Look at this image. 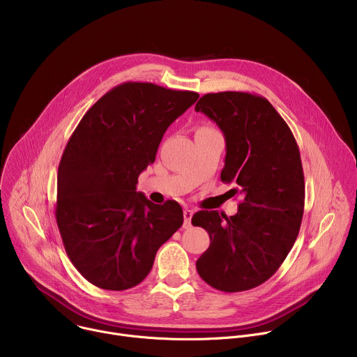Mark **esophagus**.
Wrapping results in <instances>:
<instances>
[{
  "label": "esophagus",
  "instance_id": "esophagus-1",
  "mask_svg": "<svg viewBox=\"0 0 357 357\" xmlns=\"http://www.w3.org/2000/svg\"><path fill=\"white\" fill-rule=\"evenodd\" d=\"M192 216H193V211H190V209H185L183 211V227L185 229H189L190 226H192V223H190V220H192Z\"/></svg>",
  "mask_w": 357,
  "mask_h": 357
}]
</instances>
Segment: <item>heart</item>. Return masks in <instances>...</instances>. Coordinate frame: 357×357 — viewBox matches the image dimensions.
<instances>
[{
    "label": "heart",
    "instance_id": "1",
    "mask_svg": "<svg viewBox=\"0 0 357 357\" xmlns=\"http://www.w3.org/2000/svg\"><path fill=\"white\" fill-rule=\"evenodd\" d=\"M197 130H212L211 127H208V126H202V127H199Z\"/></svg>",
    "mask_w": 357,
    "mask_h": 357
}]
</instances>
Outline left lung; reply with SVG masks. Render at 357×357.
<instances>
[{
  "label": "left lung",
  "mask_w": 357,
  "mask_h": 357,
  "mask_svg": "<svg viewBox=\"0 0 357 357\" xmlns=\"http://www.w3.org/2000/svg\"><path fill=\"white\" fill-rule=\"evenodd\" d=\"M195 110L222 130L226 158L220 178L241 195L234 216L193 215L192 225L211 237L196 270L219 291L251 289L274 275L296 240L305 202L299 149L284 119L261 96L209 93Z\"/></svg>",
  "instance_id": "1"
}]
</instances>
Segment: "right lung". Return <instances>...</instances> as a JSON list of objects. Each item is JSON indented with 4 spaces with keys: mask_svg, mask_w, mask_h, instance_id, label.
<instances>
[{
    "mask_svg": "<svg viewBox=\"0 0 357 357\" xmlns=\"http://www.w3.org/2000/svg\"><path fill=\"white\" fill-rule=\"evenodd\" d=\"M188 90L127 82L83 116L58 169L56 223L68 256L93 285L124 291L151 271L158 248L182 226L178 202L137 192L168 127L197 100Z\"/></svg>",
    "mask_w": 357,
    "mask_h": 357,
    "instance_id": "add662e5",
    "label": "right lung"
}]
</instances>
